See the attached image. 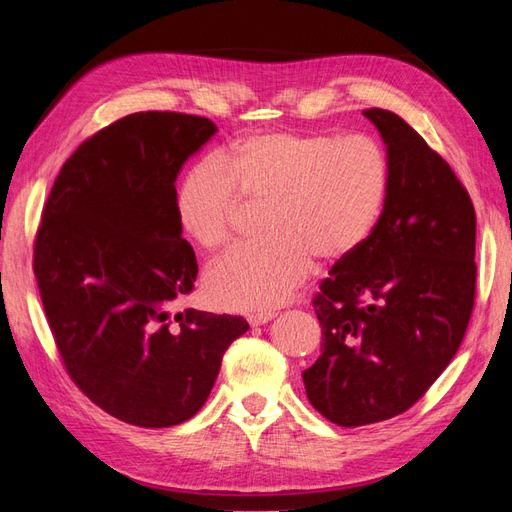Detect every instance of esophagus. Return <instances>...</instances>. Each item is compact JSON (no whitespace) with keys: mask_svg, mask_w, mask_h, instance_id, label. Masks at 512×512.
I'll use <instances>...</instances> for the list:
<instances>
[{"mask_svg":"<svg viewBox=\"0 0 512 512\" xmlns=\"http://www.w3.org/2000/svg\"><path fill=\"white\" fill-rule=\"evenodd\" d=\"M273 318H275V314L265 312V314H252L250 318H247V322H250L252 327H260V324H267V322H271Z\"/></svg>","mask_w":512,"mask_h":512,"instance_id":"1","label":"esophagus"}]
</instances>
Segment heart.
<instances>
[{
	"label": "heart",
	"mask_w": 512,
	"mask_h": 512,
	"mask_svg": "<svg viewBox=\"0 0 512 512\" xmlns=\"http://www.w3.org/2000/svg\"><path fill=\"white\" fill-rule=\"evenodd\" d=\"M389 194V160L374 138L265 132L190 168L179 183V228L215 252L230 243L241 203L267 207L262 241L205 273L207 297L226 309L282 305L316 258L342 262L374 232Z\"/></svg>",
	"instance_id": "obj_1"
}]
</instances>
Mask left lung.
I'll list each match as a JSON object with an SVG mask.
<instances>
[{"label":"left lung","mask_w":512,"mask_h":512,"mask_svg":"<svg viewBox=\"0 0 512 512\" xmlns=\"http://www.w3.org/2000/svg\"><path fill=\"white\" fill-rule=\"evenodd\" d=\"M363 115L386 145L389 194L371 237L320 284L322 354L303 371L307 399L342 427L414 406L459 350L476 294L468 190L399 115Z\"/></svg>","instance_id":"left-lung-1"}]
</instances>
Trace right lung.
Wrapping results in <instances>:
<instances>
[{
    "mask_svg": "<svg viewBox=\"0 0 512 512\" xmlns=\"http://www.w3.org/2000/svg\"><path fill=\"white\" fill-rule=\"evenodd\" d=\"M215 130L198 115L123 117L72 153L42 209L34 273L61 361L123 423L188 421L226 348L250 329L241 316L175 312L198 275L175 181Z\"/></svg>",
    "mask_w": 512,
    "mask_h": 512,
    "instance_id": "1",
    "label": "right lung"
}]
</instances>
